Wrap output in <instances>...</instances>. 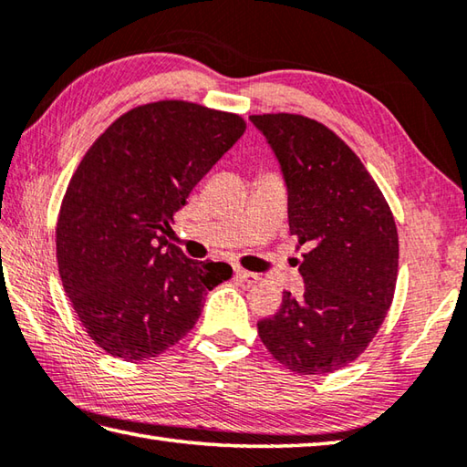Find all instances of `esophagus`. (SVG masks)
<instances>
[{"mask_svg":"<svg viewBox=\"0 0 467 467\" xmlns=\"http://www.w3.org/2000/svg\"><path fill=\"white\" fill-rule=\"evenodd\" d=\"M234 272H235V278H237V280H242V283H248V285H252V283H258V280H260V276H258V275H254V272H250V270H244V268H240V266H237Z\"/></svg>","mask_w":467,"mask_h":467,"instance_id":"1","label":"esophagus"}]
</instances>
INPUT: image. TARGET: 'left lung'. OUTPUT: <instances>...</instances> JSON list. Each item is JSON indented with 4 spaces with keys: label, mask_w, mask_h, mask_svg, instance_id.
Returning a JSON list of instances; mask_svg holds the SVG:
<instances>
[{
    "label": "left lung",
    "mask_w": 467,
    "mask_h": 467,
    "mask_svg": "<svg viewBox=\"0 0 467 467\" xmlns=\"http://www.w3.org/2000/svg\"><path fill=\"white\" fill-rule=\"evenodd\" d=\"M275 150L301 248L303 296L283 295L258 336L290 372L341 370L380 329L397 288L399 234L382 191L327 126L296 113L250 116Z\"/></svg>",
    "instance_id": "obj_1"
}]
</instances>
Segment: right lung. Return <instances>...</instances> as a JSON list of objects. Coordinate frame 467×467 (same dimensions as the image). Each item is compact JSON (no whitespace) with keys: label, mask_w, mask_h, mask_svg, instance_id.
Returning <instances> with one entry per match:
<instances>
[{"label":"right lung","mask_w":467,"mask_h":467,"mask_svg":"<svg viewBox=\"0 0 467 467\" xmlns=\"http://www.w3.org/2000/svg\"><path fill=\"white\" fill-rule=\"evenodd\" d=\"M235 113L166 99L138 105L95 140L70 179L57 260L73 309L109 356L156 358L195 327L225 262H197L169 244L192 187L242 138Z\"/></svg>","instance_id":"obj_1"}]
</instances>
